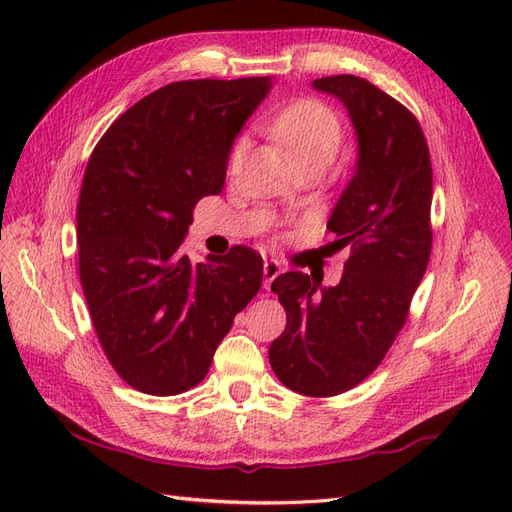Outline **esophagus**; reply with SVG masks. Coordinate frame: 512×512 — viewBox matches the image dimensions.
Instances as JSON below:
<instances>
[{"label":"esophagus","mask_w":512,"mask_h":512,"mask_svg":"<svg viewBox=\"0 0 512 512\" xmlns=\"http://www.w3.org/2000/svg\"><path fill=\"white\" fill-rule=\"evenodd\" d=\"M262 273H265V288H271L275 277L282 273V265L277 260H265V267H262Z\"/></svg>","instance_id":"obj_1"}]
</instances>
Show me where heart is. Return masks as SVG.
<instances>
[{"label":"heart","instance_id":"obj_1","mask_svg":"<svg viewBox=\"0 0 512 512\" xmlns=\"http://www.w3.org/2000/svg\"><path fill=\"white\" fill-rule=\"evenodd\" d=\"M273 134L290 149L297 164L324 160L331 162L342 143V126L329 106L318 100H299L273 119ZM245 143L239 141L232 149L230 166H237Z\"/></svg>","mask_w":512,"mask_h":512}]
</instances>
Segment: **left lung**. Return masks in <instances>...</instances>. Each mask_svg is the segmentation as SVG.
Instances as JSON below:
<instances>
[{
	"instance_id": "1",
	"label": "left lung",
	"mask_w": 512,
	"mask_h": 512,
	"mask_svg": "<svg viewBox=\"0 0 512 512\" xmlns=\"http://www.w3.org/2000/svg\"><path fill=\"white\" fill-rule=\"evenodd\" d=\"M344 104L356 136L354 170L327 222L350 258L337 286L288 271L271 290L286 329L269 348L284 386L333 397L363 382L404 327L431 252V160L414 115L361 76L312 83Z\"/></svg>"
}]
</instances>
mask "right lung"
<instances>
[{
  "label": "right lung",
  "mask_w": 512,
  "mask_h": 512,
  "mask_svg": "<svg viewBox=\"0 0 512 512\" xmlns=\"http://www.w3.org/2000/svg\"><path fill=\"white\" fill-rule=\"evenodd\" d=\"M271 87V76L170 83L91 153L76 211L81 284L108 361L136 391L196 386L260 290L250 247L194 262L183 241L198 200L222 192L232 145Z\"/></svg>",
  "instance_id": "obj_1"
}]
</instances>
